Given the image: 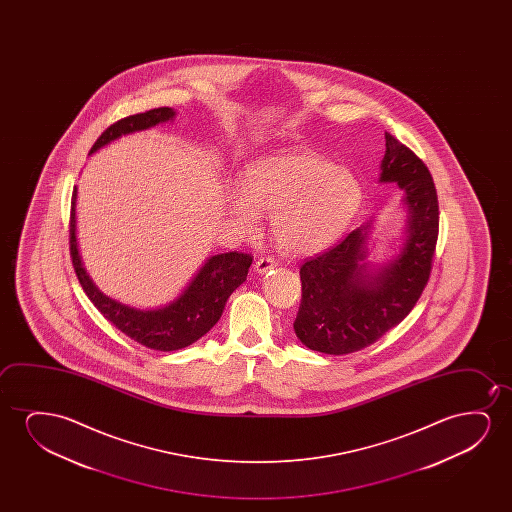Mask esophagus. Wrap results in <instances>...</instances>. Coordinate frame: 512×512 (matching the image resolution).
<instances>
[{"mask_svg": "<svg viewBox=\"0 0 512 512\" xmlns=\"http://www.w3.org/2000/svg\"><path fill=\"white\" fill-rule=\"evenodd\" d=\"M276 266H278V262H276L273 257H260V259L255 262V271L259 274H266Z\"/></svg>", "mask_w": 512, "mask_h": 512, "instance_id": "obj_1", "label": "esophagus"}]
</instances>
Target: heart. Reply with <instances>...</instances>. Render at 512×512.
Segmentation results:
<instances>
[{
  "mask_svg": "<svg viewBox=\"0 0 512 512\" xmlns=\"http://www.w3.org/2000/svg\"><path fill=\"white\" fill-rule=\"evenodd\" d=\"M362 187L350 169L313 150H281L246 166L229 211L243 231L269 215L274 243L292 255H313L336 241L357 211Z\"/></svg>",
  "mask_w": 512,
  "mask_h": 512,
  "instance_id": "heart-1",
  "label": "heart"
}]
</instances>
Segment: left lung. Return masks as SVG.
I'll return each mask as SVG.
<instances>
[{"mask_svg":"<svg viewBox=\"0 0 512 512\" xmlns=\"http://www.w3.org/2000/svg\"><path fill=\"white\" fill-rule=\"evenodd\" d=\"M379 182H395L409 210L399 255L372 273L367 257L371 224L351 231L327 252L304 260L302 299L294 330L309 350L346 355L376 343L399 325L427 287L439 236L434 180L420 157L385 133Z\"/></svg>","mask_w":512,"mask_h":512,"instance_id":"obj_1","label":"left lung"}]
</instances>
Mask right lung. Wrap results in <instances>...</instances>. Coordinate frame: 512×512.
<instances>
[{
	"label": "right lung",
	"mask_w": 512,
	"mask_h": 512,
	"mask_svg": "<svg viewBox=\"0 0 512 512\" xmlns=\"http://www.w3.org/2000/svg\"><path fill=\"white\" fill-rule=\"evenodd\" d=\"M173 117L175 110L162 106L120 119L99 136L92 145L91 154L124 134L150 129L162 122L173 120ZM75 204L77 187L71 197L70 255L80 285L106 320H110L120 332H124L127 337L147 346L150 350H182L196 343L206 332H210L213 325L220 320L225 302L246 280L248 269L252 266L253 257L250 253L229 252L213 255L204 262V266L192 278L182 295L169 302L168 306L157 309L129 308L126 304L113 301L108 295L99 292L89 274L85 273L78 255Z\"/></svg>",
	"instance_id": "add662e5"
}]
</instances>
